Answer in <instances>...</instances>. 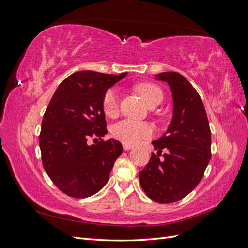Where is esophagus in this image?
<instances>
[{
	"mask_svg": "<svg viewBox=\"0 0 248 248\" xmlns=\"http://www.w3.org/2000/svg\"><path fill=\"white\" fill-rule=\"evenodd\" d=\"M133 148V146L129 145V144H125V142H123V149L126 150V151H128V150H131Z\"/></svg>",
	"mask_w": 248,
	"mask_h": 248,
	"instance_id": "esophagus-1",
	"label": "esophagus"
}]
</instances>
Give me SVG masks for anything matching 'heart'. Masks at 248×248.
Instances as JSON below:
<instances>
[{"instance_id": "obj_1", "label": "heart", "mask_w": 248, "mask_h": 248, "mask_svg": "<svg viewBox=\"0 0 248 248\" xmlns=\"http://www.w3.org/2000/svg\"><path fill=\"white\" fill-rule=\"evenodd\" d=\"M139 92L150 108H154L161 102L163 94L160 88L151 82H144L138 87ZM120 107L119 92L111 88L104 93L102 97V109L108 117L114 118L118 115ZM153 127L145 122H138L133 120L125 119L117 122L111 127V134L115 139L125 144L137 145L142 140L153 136Z\"/></svg>"}]
</instances>
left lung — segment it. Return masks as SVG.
Masks as SVG:
<instances>
[{
    "label": "left lung",
    "instance_id": "left-lung-1",
    "mask_svg": "<svg viewBox=\"0 0 248 248\" xmlns=\"http://www.w3.org/2000/svg\"><path fill=\"white\" fill-rule=\"evenodd\" d=\"M157 78L169 84L174 111L167 132L152 141L158 153H152L140 171V182L150 199L170 204L185 198L201 182L211 158V130L204 103L182 74L162 72ZM164 147L168 152L160 161Z\"/></svg>",
    "mask_w": 248,
    "mask_h": 248
}]
</instances>
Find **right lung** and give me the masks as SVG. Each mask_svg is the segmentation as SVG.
I'll return each instance as SVG.
<instances>
[{
	"label": "right lung",
	"mask_w": 248,
	"mask_h": 248,
	"mask_svg": "<svg viewBox=\"0 0 248 248\" xmlns=\"http://www.w3.org/2000/svg\"><path fill=\"white\" fill-rule=\"evenodd\" d=\"M126 74L78 71L65 78L51 97L41 123V159L51 181L67 196L91 197L108 181L122 144L112 139L96 145L88 140L108 133L102 97Z\"/></svg>",
	"instance_id": "right-lung-1"
}]
</instances>
